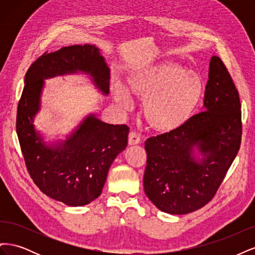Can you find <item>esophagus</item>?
Here are the masks:
<instances>
[{"mask_svg": "<svg viewBox=\"0 0 255 255\" xmlns=\"http://www.w3.org/2000/svg\"><path fill=\"white\" fill-rule=\"evenodd\" d=\"M140 142V136L136 132H129L128 134V144L134 145Z\"/></svg>", "mask_w": 255, "mask_h": 255, "instance_id": "obj_1", "label": "esophagus"}]
</instances>
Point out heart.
<instances>
[{
	"label": "heart",
	"mask_w": 255,
	"mask_h": 255,
	"mask_svg": "<svg viewBox=\"0 0 255 255\" xmlns=\"http://www.w3.org/2000/svg\"><path fill=\"white\" fill-rule=\"evenodd\" d=\"M128 86L134 95L145 100V119L161 133L173 132L186 125L204 92L197 73L168 61L137 67L128 76ZM113 96L123 109L132 105L128 90L119 82L113 85Z\"/></svg>",
	"instance_id": "b5f03b06"
}]
</instances>
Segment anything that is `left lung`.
Returning <instances> with one entry per match:
<instances>
[{"mask_svg": "<svg viewBox=\"0 0 255 255\" xmlns=\"http://www.w3.org/2000/svg\"><path fill=\"white\" fill-rule=\"evenodd\" d=\"M238 91L227 67L213 56L204 94V110L179 129L144 142L143 188L158 210L172 215L195 212L217 192L242 141ZM197 147L204 156L194 157Z\"/></svg>", "mask_w": 255, "mask_h": 255, "instance_id": "obj_1", "label": "left lung"}]
</instances>
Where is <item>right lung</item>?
<instances>
[{
	"label": "right lung",
	"instance_id": "1",
	"mask_svg": "<svg viewBox=\"0 0 255 255\" xmlns=\"http://www.w3.org/2000/svg\"><path fill=\"white\" fill-rule=\"evenodd\" d=\"M79 71L109 95L110 68L100 50L91 44L70 45L44 53L29 67L17 111V135L30 177L43 194L69 206L86 205L101 195L111 165L127 148L129 129L90 114L67 140L51 145L43 141L34 126L43 80Z\"/></svg>",
	"mask_w": 255,
	"mask_h": 255
}]
</instances>
